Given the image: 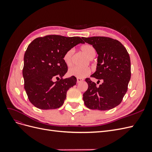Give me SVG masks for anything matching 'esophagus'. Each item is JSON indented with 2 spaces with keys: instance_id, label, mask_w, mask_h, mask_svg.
<instances>
[{
  "instance_id": "obj_1",
  "label": "esophagus",
  "mask_w": 152,
  "mask_h": 152,
  "mask_svg": "<svg viewBox=\"0 0 152 152\" xmlns=\"http://www.w3.org/2000/svg\"><path fill=\"white\" fill-rule=\"evenodd\" d=\"M83 79H81V78H77V83H79V82H81L83 81Z\"/></svg>"
}]
</instances>
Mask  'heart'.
<instances>
[{"label":"heart","mask_w":152,"mask_h":152,"mask_svg":"<svg viewBox=\"0 0 152 152\" xmlns=\"http://www.w3.org/2000/svg\"><path fill=\"white\" fill-rule=\"evenodd\" d=\"M81 51L86 56L90 59L94 58L96 54L95 49L93 45L90 44H84L80 48ZM73 50V49H69L64 55L63 59L64 61L67 65H70L71 64V59L72 57ZM91 73V70L87 68H79L77 66H73L68 70V75L72 77H75L77 78H84L88 75Z\"/></svg>","instance_id":"1"}]
</instances>
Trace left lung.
<instances>
[{
    "mask_svg": "<svg viewBox=\"0 0 152 152\" xmlns=\"http://www.w3.org/2000/svg\"><path fill=\"white\" fill-rule=\"evenodd\" d=\"M98 54L96 72L91 76L102 80L99 87L87 78L88 89L83 94L84 104L92 110H108L121 103L131 79V60L119 41L105 37H82ZM99 82V80H98Z\"/></svg>",
    "mask_w": 152,
    "mask_h": 152,
    "instance_id": "8db88e82",
    "label": "left lung"
}]
</instances>
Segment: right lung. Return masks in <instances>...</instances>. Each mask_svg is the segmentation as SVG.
<instances>
[{
  "label": "right lung",
  "mask_w": 152,
  "mask_h": 152,
  "mask_svg": "<svg viewBox=\"0 0 152 152\" xmlns=\"http://www.w3.org/2000/svg\"><path fill=\"white\" fill-rule=\"evenodd\" d=\"M84 42L79 37L51 35L39 37L29 44L24 55V87L31 103L41 110L58 108L67 91L76 84L75 77L63 79L68 66L63 57L67 50ZM54 77L61 79L54 83Z\"/></svg>",
  "instance_id": "add662e5"
}]
</instances>
